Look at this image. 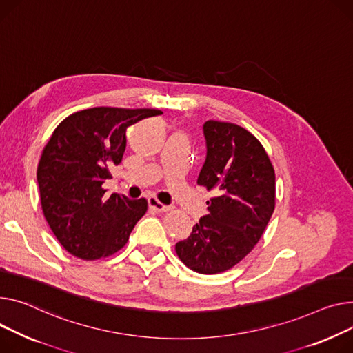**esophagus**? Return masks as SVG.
<instances>
[{"instance_id":"esophagus-1","label":"esophagus","mask_w":353,"mask_h":353,"mask_svg":"<svg viewBox=\"0 0 353 353\" xmlns=\"http://www.w3.org/2000/svg\"><path fill=\"white\" fill-rule=\"evenodd\" d=\"M148 203H149V207L154 211H157V213H166V211L170 210L169 205H164L163 203H160L156 197H149L148 199Z\"/></svg>"}]
</instances>
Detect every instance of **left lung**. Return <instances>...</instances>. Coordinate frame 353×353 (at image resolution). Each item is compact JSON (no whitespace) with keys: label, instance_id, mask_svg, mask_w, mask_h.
<instances>
[{"label":"left lung","instance_id":"8db88e82","mask_svg":"<svg viewBox=\"0 0 353 353\" xmlns=\"http://www.w3.org/2000/svg\"><path fill=\"white\" fill-rule=\"evenodd\" d=\"M203 130L207 156L197 184L216 197L176 252L185 267L211 275L239 264L260 241L275 208V172L260 140L244 128L207 121Z\"/></svg>","mask_w":353,"mask_h":353}]
</instances>
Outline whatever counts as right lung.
<instances>
[{"mask_svg":"<svg viewBox=\"0 0 353 353\" xmlns=\"http://www.w3.org/2000/svg\"><path fill=\"white\" fill-rule=\"evenodd\" d=\"M157 109L90 108L57 126L43 148L37 180L42 213L61 245L82 260H99L125 247L148 200L105 197L110 168L122 161L126 129Z\"/></svg>","mask_w":353,"mask_h":353,"instance_id":"1","label":"right lung"}]
</instances>
